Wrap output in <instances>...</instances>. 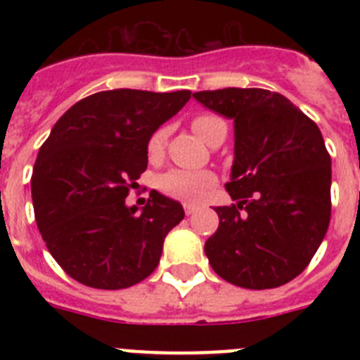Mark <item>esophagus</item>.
I'll return each mask as SVG.
<instances>
[{
  "label": "esophagus",
  "mask_w": 360,
  "mask_h": 360,
  "mask_svg": "<svg viewBox=\"0 0 360 360\" xmlns=\"http://www.w3.org/2000/svg\"><path fill=\"white\" fill-rule=\"evenodd\" d=\"M196 209H198V207H196V205H193V203H184V211H186L187 216L193 214V212H195Z\"/></svg>",
  "instance_id": "obj_1"
}]
</instances>
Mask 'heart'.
I'll return each instance as SVG.
<instances>
[{"mask_svg": "<svg viewBox=\"0 0 360 360\" xmlns=\"http://www.w3.org/2000/svg\"><path fill=\"white\" fill-rule=\"evenodd\" d=\"M191 128L203 142L209 146L214 142L216 133L221 128H227L225 122L216 115H198L193 119ZM165 142H167V129L160 128L149 136L148 141V157L157 160L164 155ZM216 176L211 171H195V169H173L164 173L158 178V187L164 195L171 198L182 200V202H200L207 191L214 186Z\"/></svg>", "mask_w": 360, "mask_h": 360, "instance_id": "b5f03b06", "label": "heart"}]
</instances>
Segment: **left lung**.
<instances>
[{"mask_svg": "<svg viewBox=\"0 0 360 360\" xmlns=\"http://www.w3.org/2000/svg\"><path fill=\"white\" fill-rule=\"evenodd\" d=\"M234 120L232 205L205 241L212 270L250 290L281 287L307 269L328 231L332 158L317 124L287 97L262 88L196 91Z\"/></svg>", "mask_w": 360, "mask_h": 360, "instance_id": "1", "label": "left lung"}]
</instances>
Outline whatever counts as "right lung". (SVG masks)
Returning <instances> with one entry per match:
<instances>
[{
	"label": "right lung",
	"mask_w": 360,
	"mask_h": 360,
	"mask_svg": "<svg viewBox=\"0 0 360 360\" xmlns=\"http://www.w3.org/2000/svg\"><path fill=\"white\" fill-rule=\"evenodd\" d=\"M189 98V90L98 91L57 120L37 153L32 202L46 249L70 278L119 290L157 269L184 207L151 191L139 211L126 196L148 167L149 136Z\"/></svg>",
	"instance_id": "add662e5"
}]
</instances>
